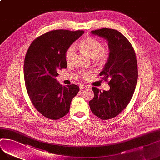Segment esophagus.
<instances>
[{
	"label": "esophagus",
	"mask_w": 160,
	"mask_h": 160,
	"mask_svg": "<svg viewBox=\"0 0 160 160\" xmlns=\"http://www.w3.org/2000/svg\"><path fill=\"white\" fill-rule=\"evenodd\" d=\"M88 88V87L87 86V85H81L80 86V89L81 90H83V89H85V88Z\"/></svg>",
	"instance_id": "esophagus-1"
}]
</instances>
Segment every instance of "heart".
<instances>
[{
	"mask_svg": "<svg viewBox=\"0 0 160 160\" xmlns=\"http://www.w3.org/2000/svg\"><path fill=\"white\" fill-rule=\"evenodd\" d=\"M79 47L82 52L87 54L91 58L99 63H105L108 58V50L103 47V44L97 39L92 37H87L79 42ZM75 47L71 45L68 48L65 53V59L68 64L71 63L75 58ZM91 72L82 71L79 75L82 79H87Z\"/></svg>",
	"mask_w": 160,
	"mask_h": 160,
	"instance_id": "1",
	"label": "heart"
}]
</instances>
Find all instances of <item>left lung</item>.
Segmentation results:
<instances>
[{
  "label": "left lung",
  "instance_id": "left-lung-1",
  "mask_svg": "<svg viewBox=\"0 0 160 160\" xmlns=\"http://www.w3.org/2000/svg\"><path fill=\"white\" fill-rule=\"evenodd\" d=\"M92 34L104 38L108 42L110 54L104 68L100 73L102 79L108 81L109 91L93 87V99L89 102L92 112L101 119L116 117L131 101L138 79L135 52L128 39L116 29L102 28Z\"/></svg>",
  "mask_w": 160,
  "mask_h": 160
}]
</instances>
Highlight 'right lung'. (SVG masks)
<instances>
[{"label": "right lung", "mask_w": 160, "mask_h": 160, "mask_svg": "<svg viewBox=\"0 0 160 160\" xmlns=\"http://www.w3.org/2000/svg\"><path fill=\"white\" fill-rule=\"evenodd\" d=\"M84 31H50L31 42L25 54L23 73L29 97L36 110L48 119L56 120L69 112L79 86H62L55 78L66 68V51Z\"/></svg>", "instance_id": "obj_1"}]
</instances>
